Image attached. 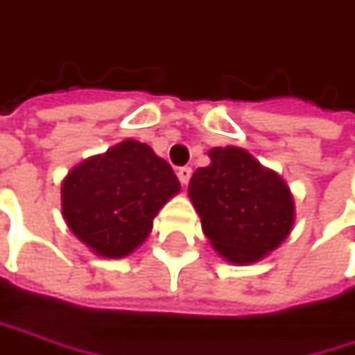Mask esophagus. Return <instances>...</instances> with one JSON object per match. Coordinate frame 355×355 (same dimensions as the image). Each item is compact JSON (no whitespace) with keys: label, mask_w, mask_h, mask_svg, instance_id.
I'll list each match as a JSON object with an SVG mask.
<instances>
[{"label":"esophagus","mask_w":355,"mask_h":355,"mask_svg":"<svg viewBox=\"0 0 355 355\" xmlns=\"http://www.w3.org/2000/svg\"><path fill=\"white\" fill-rule=\"evenodd\" d=\"M191 175H193V171H191V168H187V166H182V168H178L177 171V177L182 184H187V182L191 180Z\"/></svg>","instance_id":"1"}]
</instances>
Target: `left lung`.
Wrapping results in <instances>:
<instances>
[{
    "label": "left lung",
    "mask_w": 355,
    "mask_h": 355,
    "mask_svg": "<svg viewBox=\"0 0 355 355\" xmlns=\"http://www.w3.org/2000/svg\"><path fill=\"white\" fill-rule=\"evenodd\" d=\"M209 158V166L197 168L189 182L203 234L227 262H258L293 230L291 189L243 148H213Z\"/></svg>",
    "instance_id": "8db88e82"
}]
</instances>
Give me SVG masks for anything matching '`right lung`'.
Returning <instances> with one entry per match:
<instances>
[{"instance_id":"add662e5","label":"right lung","mask_w":355,"mask_h":355,"mask_svg":"<svg viewBox=\"0 0 355 355\" xmlns=\"http://www.w3.org/2000/svg\"><path fill=\"white\" fill-rule=\"evenodd\" d=\"M180 191L175 171L150 146L123 140L77 164L62 180L69 230L97 256L123 258L152 232V221Z\"/></svg>"}]
</instances>
